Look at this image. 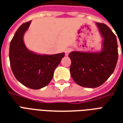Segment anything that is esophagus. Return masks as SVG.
<instances>
[{
	"instance_id": "34e87169",
	"label": "esophagus",
	"mask_w": 123,
	"mask_h": 123,
	"mask_svg": "<svg viewBox=\"0 0 123 123\" xmlns=\"http://www.w3.org/2000/svg\"><path fill=\"white\" fill-rule=\"evenodd\" d=\"M71 49L70 48H67L66 50H65V55H69V54L71 52Z\"/></svg>"
}]
</instances>
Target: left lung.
Listing matches in <instances>:
<instances>
[{
  "mask_svg": "<svg viewBox=\"0 0 123 123\" xmlns=\"http://www.w3.org/2000/svg\"><path fill=\"white\" fill-rule=\"evenodd\" d=\"M102 37L100 52L73 51L69 54L71 60L70 73L77 85L86 88H96L104 84L115 70L118 60L116 36L109 27L96 23Z\"/></svg>",
  "mask_w": 123,
  "mask_h": 123,
  "instance_id": "obj_1",
  "label": "left lung"
}]
</instances>
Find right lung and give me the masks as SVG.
Segmentation results:
<instances>
[{"label":"right lung","instance_id":"obj_1","mask_svg":"<svg viewBox=\"0 0 123 123\" xmlns=\"http://www.w3.org/2000/svg\"><path fill=\"white\" fill-rule=\"evenodd\" d=\"M31 22L22 24L14 34L10 44L9 58L16 79L29 88L40 89L50 82L65 53L45 55L29 50L24 44V35Z\"/></svg>","mask_w":123,"mask_h":123}]
</instances>
